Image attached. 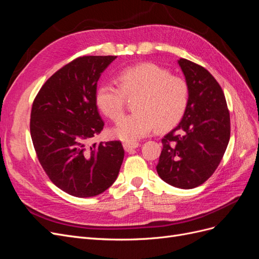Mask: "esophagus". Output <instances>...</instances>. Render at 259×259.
<instances>
[{"instance_id":"esophagus-1","label":"esophagus","mask_w":259,"mask_h":259,"mask_svg":"<svg viewBox=\"0 0 259 259\" xmlns=\"http://www.w3.org/2000/svg\"><path fill=\"white\" fill-rule=\"evenodd\" d=\"M140 146V143L138 142H124L123 143V148L126 152H130L132 149H136Z\"/></svg>"}]
</instances>
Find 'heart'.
<instances>
[{"instance_id":"b5f03b06","label":"heart","mask_w":259,"mask_h":259,"mask_svg":"<svg viewBox=\"0 0 259 259\" xmlns=\"http://www.w3.org/2000/svg\"><path fill=\"white\" fill-rule=\"evenodd\" d=\"M117 86L103 82L96 91V104L106 117L117 120L123 113L124 97L135 98L133 114L126 116L111 130L114 138L133 142L148 136L154 128L165 130L174 126L188 103L186 81L151 63L120 71Z\"/></svg>"}]
</instances>
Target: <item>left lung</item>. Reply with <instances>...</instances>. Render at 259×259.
<instances>
[{
    "label": "left lung",
    "mask_w": 259,
    "mask_h": 259,
    "mask_svg": "<svg viewBox=\"0 0 259 259\" xmlns=\"http://www.w3.org/2000/svg\"><path fill=\"white\" fill-rule=\"evenodd\" d=\"M178 63L188 86V103L180 123L161 140L156 169L169 185L190 189L203 184L219 166L230 139V117L212 74L183 58Z\"/></svg>",
    "instance_id": "8db88e82"
}]
</instances>
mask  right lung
Returning a JSON list of instances; mask_svg holds the SVG:
<instances>
[{
	"instance_id": "right-lung-1",
	"label": "right lung",
	"mask_w": 259,
	"mask_h": 259,
	"mask_svg": "<svg viewBox=\"0 0 259 259\" xmlns=\"http://www.w3.org/2000/svg\"><path fill=\"white\" fill-rule=\"evenodd\" d=\"M116 56L79 57L49 78L33 102L30 131L38 160L54 184L74 197L102 194L118 177L119 141L87 142L104 122L98 112V80Z\"/></svg>"
}]
</instances>
